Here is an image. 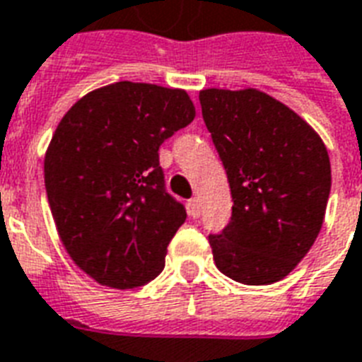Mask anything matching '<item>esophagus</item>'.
<instances>
[{"label": "esophagus", "instance_id": "esophagus-1", "mask_svg": "<svg viewBox=\"0 0 362 362\" xmlns=\"http://www.w3.org/2000/svg\"><path fill=\"white\" fill-rule=\"evenodd\" d=\"M200 200L198 198H190L189 200V213H190V217H200Z\"/></svg>", "mask_w": 362, "mask_h": 362}]
</instances>
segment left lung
I'll return each mask as SVG.
<instances>
[{"label": "left lung", "instance_id": "left-lung-1", "mask_svg": "<svg viewBox=\"0 0 362 362\" xmlns=\"http://www.w3.org/2000/svg\"><path fill=\"white\" fill-rule=\"evenodd\" d=\"M202 117L232 194L230 223L209 234L213 260L243 285H270L312 249L330 194L323 139L257 88L200 92Z\"/></svg>", "mask_w": 362, "mask_h": 362}]
</instances>
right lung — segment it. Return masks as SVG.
<instances>
[{
    "label": "right lung",
    "instance_id": "add662e5",
    "mask_svg": "<svg viewBox=\"0 0 362 362\" xmlns=\"http://www.w3.org/2000/svg\"><path fill=\"white\" fill-rule=\"evenodd\" d=\"M196 117L181 88L120 81L69 109L45 155L56 230L100 285L134 288L164 270L187 211L164 185L158 149Z\"/></svg>",
    "mask_w": 362,
    "mask_h": 362
}]
</instances>
